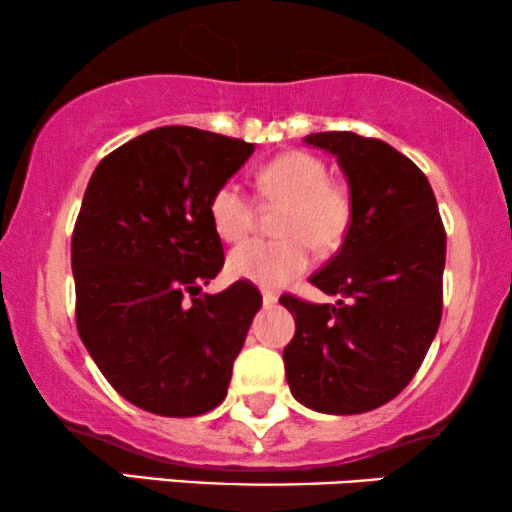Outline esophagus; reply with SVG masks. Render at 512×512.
<instances>
[{
  "label": "esophagus",
  "instance_id": "1",
  "mask_svg": "<svg viewBox=\"0 0 512 512\" xmlns=\"http://www.w3.org/2000/svg\"><path fill=\"white\" fill-rule=\"evenodd\" d=\"M276 300H278L276 290H262V302L264 304H276Z\"/></svg>",
  "mask_w": 512,
  "mask_h": 512
}]
</instances>
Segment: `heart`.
Segmentation results:
<instances>
[{
	"instance_id": "obj_1",
	"label": "heart",
	"mask_w": 512,
	"mask_h": 512,
	"mask_svg": "<svg viewBox=\"0 0 512 512\" xmlns=\"http://www.w3.org/2000/svg\"><path fill=\"white\" fill-rule=\"evenodd\" d=\"M264 203L281 205L278 241L238 245L226 260L231 276L257 286H286L312 262L316 252H333L352 226V196L328 179L323 160L312 153L288 151L269 160L257 174ZM208 215L215 234L226 243L243 241L255 226V203L238 181H224L210 196Z\"/></svg>"
}]
</instances>
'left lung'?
<instances>
[{
  "label": "left lung",
  "instance_id": "obj_1",
  "mask_svg": "<svg viewBox=\"0 0 512 512\" xmlns=\"http://www.w3.org/2000/svg\"><path fill=\"white\" fill-rule=\"evenodd\" d=\"M352 196L338 255L309 278L335 304L281 295L295 335L283 349L300 404L352 416L397 397L423 364L442 319L446 231L430 181L406 155L354 132H316Z\"/></svg>",
  "mask_w": 512,
  "mask_h": 512
}]
</instances>
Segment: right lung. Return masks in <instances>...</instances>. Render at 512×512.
I'll list each match as a JSON object with an SVG mask.
<instances>
[{"label": "right lung", "instance_id": "right-lung-1", "mask_svg": "<svg viewBox=\"0 0 512 512\" xmlns=\"http://www.w3.org/2000/svg\"><path fill=\"white\" fill-rule=\"evenodd\" d=\"M255 146L196 127H158L96 165L73 231L77 333L94 364L148 413L189 418L226 397L262 307L236 281L200 295L224 267L208 203Z\"/></svg>", "mask_w": 512, "mask_h": 512}]
</instances>
